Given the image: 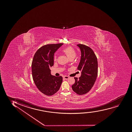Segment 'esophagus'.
<instances>
[{
    "label": "esophagus",
    "mask_w": 132,
    "mask_h": 132,
    "mask_svg": "<svg viewBox=\"0 0 132 132\" xmlns=\"http://www.w3.org/2000/svg\"><path fill=\"white\" fill-rule=\"evenodd\" d=\"M69 77L68 76H65L63 77L64 79H65V80H67V79H69Z\"/></svg>",
    "instance_id": "obj_1"
}]
</instances>
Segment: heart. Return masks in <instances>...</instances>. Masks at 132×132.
<instances>
[{"label": "heart", "instance_id": "b5f03b06", "mask_svg": "<svg viewBox=\"0 0 132 132\" xmlns=\"http://www.w3.org/2000/svg\"><path fill=\"white\" fill-rule=\"evenodd\" d=\"M62 52L65 54L67 57L70 59H74L77 55L76 51L74 49L70 47H66L63 50H62ZM57 57L55 56L54 57V60L55 61Z\"/></svg>", "mask_w": 132, "mask_h": 132}]
</instances>
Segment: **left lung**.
<instances>
[{"instance_id":"8db88e82","label":"left lung","mask_w":132,"mask_h":132,"mask_svg":"<svg viewBox=\"0 0 132 132\" xmlns=\"http://www.w3.org/2000/svg\"><path fill=\"white\" fill-rule=\"evenodd\" d=\"M81 51V59L77 70L81 71L80 77H74L72 86L73 91L79 95L88 93L96 81L98 74V62L95 54L90 47L84 44L77 45Z\"/></svg>"}]
</instances>
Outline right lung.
Returning <instances> with one entry per match:
<instances>
[{
	"label": "right lung",
	"instance_id": "obj_1",
	"mask_svg": "<svg viewBox=\"0 0 132 132\" xmlns=\"http://www.w3.org/2000/svg\"><path fill=\"white\" fill-rule=\"evenodd\" d=\"M62 45L60 43L43 46L35 53L32 61L34 82L38 89L47 96L57 93L62 82V77L52 76L50 69L54 65V53Z\"/></svg>",
	"mask_w": 132,
	"mask_h": 132
}]
</instances>
